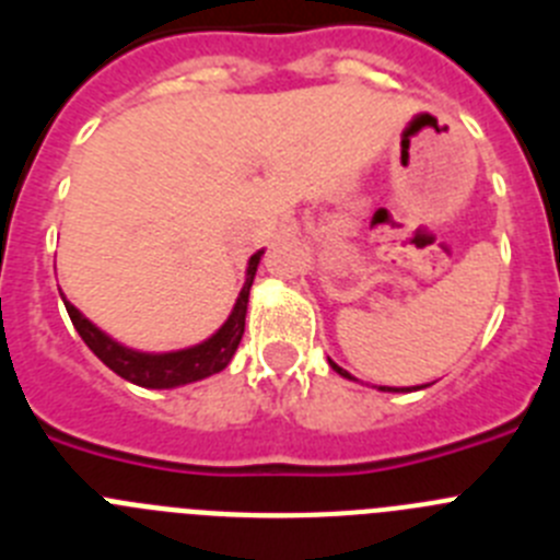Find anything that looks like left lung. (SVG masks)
<instances>
[{
    "instance_id": "1",
    "label": "left lung",
    "mask_w": 560,
    "mask_h": 560,
    "mask_svg": "<svg viewBox=\"0 0 560 560\" xmlns=\"http://www.w3.org/2000/svg\"><path fill=\"white\" fill-rule=\"evenodd\" d=\"M328 364H330V368H334L336 370V373H339L341 375V378H350V381H359V378H353V375H350L348 373V370H341L339 368V364H336V361H330L328 359ZM423 387H429V384H423ZM423 387H378L381 389V393H412V389H423Z\"/></svg>"
}]
</instances>
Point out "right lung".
<instances>
[{
	"mask_svg": "<svg viewBox=\"0 0 560 560\" xmlns=\"http://www.w3.org/2000/svg\"><path fill=\"white\" fill-rule=\"evenodd\" d=\"M264 257V249L255 252L246 264V280L244 289L237 294L235 305H232L226 323L221 325L212 336H207L199 345H190V348L182 350H165V353H148V350L128 348L122 341H117L114 336H108L106 330L97 328L89 316H83L75 305L69 303L67 296L61 294L63 305H67V314L75 325V330L81 334V339L86 341V348L97 355V359L106 364L108 370L120 375V378L131 381L137 387L145 389H173L185 387L192 381L210 378V375L221 373L235 355L237 345H241V336H244L246 325V305H249V289L255 283L257 264Z\"/></svg>",
	"mask_w": 560,
	"mask_h": 560,
	"instance_id": "1",
	"label": "right lung"
}]
</instances>
